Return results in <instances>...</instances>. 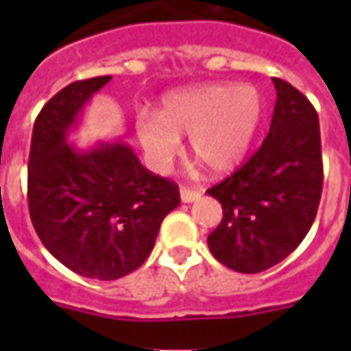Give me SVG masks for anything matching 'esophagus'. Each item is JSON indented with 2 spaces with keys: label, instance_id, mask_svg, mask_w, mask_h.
<instances>
[{
  "label": "esophagus",
  "instance_id": "1",
  "mask_svg": "<svg viewBox=\"0 0 351 351\" xmlns=\"http://www.w3.org/2000/svg\"><path fill=\"white\" fill-rule=\"evenodd\" d=\"M201 197V191L199 190H191L188 186H182L180 188V199H182V203H193V201H197Z\"/></svg>",
  "mask_w": 351,
  "mask_h": 351
}]
</instances>
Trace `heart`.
I'll return each instance as SVG.
<instances>
[{
  "label": "heart",
  "instance_id": "obj_1",
  "mask_svg": "<svg viewBox=\"0 0 351 351\" xmlns=\"http://www.w3.org/2000/svg\"><path fill=\"white\" fill-rule=\"evenodd\" d=\"M263 99L254 86L214 82L169 93L160 114L141 112L135 133L146 163L167 171L180 154V135H190L193 156L216 175L231 173L258 135Z\"/></svg>",
  "mask_w": 351,
  "mask_h": 351
}]
</instances>
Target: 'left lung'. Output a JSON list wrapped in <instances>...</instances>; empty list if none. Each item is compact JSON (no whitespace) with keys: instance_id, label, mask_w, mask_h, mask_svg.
<instances>
[{"instance_id":"obj_1","label":"left lung","mask_w":351,"mask_h":351,"mask_svg":"<svg viewBox=\"0 0 351 351\" xmlns=\"http://www.w3.org/2000/svg\"><path fill=\"white\" fill-rule=\"evenodd\" d=\"M272 82L276 105L263 145L206 191L223 208L208 248L220 263L246 274L271 269L301 244L324 188L316 108L286 80Z\"/></svg>"}]
</instances>
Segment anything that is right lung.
Segmentation results:
<instances>
[{"label": "right lung", "mask_w": 351, "mask_h": 351, "mask_svg": "<svg viewBox=\"0 0 351 351\" xmlns=\"http://www.w3.org/2000/svg\"><path fill=\"white\" fill-rule=\"evenodd\" d=\"M110 77L77 80L49 99L34 123L27 163L29 218L45 248L86 278L116 280L141 265L178 186L141 165L123 143L80 152L67 131Z\"/></svg>", "instance_id": "1"}]
</instances>
